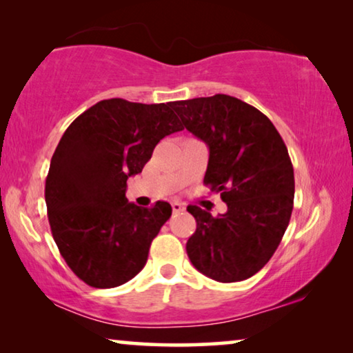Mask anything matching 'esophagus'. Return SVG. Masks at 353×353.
Instances as JSON below:
<instances>
[{"label":"esophagus","mask_w":353,"mask_h":353,"mask_svg":"<svg viewBox=\"0 0 353 353\" xmlns=\"http://www.w3.org/2000/svg\"><path fill=\"white\" fill-rule=\"evenodd\" d=\"M171 206H172V210H174L176 214L177 212H183V210H185V204L181 203V201H172Z\"/></svg>","instance_id":"1"}]
</instances>
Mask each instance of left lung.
<instances>
[{
  "label": "left lung",
  "mask_w": 353,
  "mask_h": 353,
  "mask_svg": "<svg viewBox=\"0 0 353 353\" xmlns=\"http://www.w3.org/2000/svg\"><path fill=\"white\" fill-rule=\"evenodd\" d=\"M172 108L209 147L204 183L228 208L219 217L187 208L196 220L188 259L217 282L245 281L270 261L290 222L294 176L287 147L265 114L234 97L219 93Z\"/></svg>",
  "instance_id": "8db88e82"
}]
</instances>
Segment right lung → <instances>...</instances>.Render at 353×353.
<instances>
[{
  "instance_id": "right-lung-1",
  "label": "right lung",
  "mask_w": 353,
  "mask_h": 353,
  "mask_svg": "<svg viewBox=\"0 0 353 353\" xmlns=\"http://www.w3.org/2000/svg\"><path fill=\"white\" fill-rule=\"evenodd\" d=\"M183 130L172 103L103 99L79 115L50 160L46 204L55 244L87 285L112 288L143 270L171 204L139 208L125 196L155 145Z\"/></svg>"
}]
</instances>
